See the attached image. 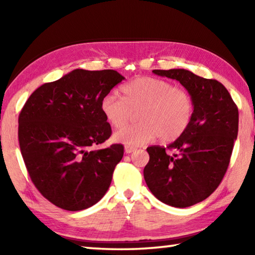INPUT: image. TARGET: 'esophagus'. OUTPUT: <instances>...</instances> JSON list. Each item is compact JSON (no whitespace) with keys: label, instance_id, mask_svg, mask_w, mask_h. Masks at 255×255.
<instances>
[{"label":"esophagus","instance_id":"esophagus-1","mask_svg":"<svg viewBox=\"0 0 255 255\" xmlns=\"http://www.w3.org/2000/svg\"><path fill=\"white\" fill-rule=\"evenodd\" d=\"M136 147H132V146H125V153L126 154H130L132 152H135Z\"/></svg>","mask_w":255,"mask_h":255}]
</instances>
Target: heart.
<instances>
[{
    "mask_svg": "<svg viewBox=\"0 0 255 255\" xmlns=\"http://www.w3.org/2000/svg\"><path fill=\"white\" fill-rule=\"evenodd\" d=\"M123 98L115 93L102 98L100 108L114 128H123L137 112L139 123L115 133V140L127 146H141L159 137L173 141L182 136L191 124L195 111L188 91L174 88L156 77H138L122 88Z\"/></svg>",
    "mask_w": 255,
    "mask_h": 255,
    "instance_id": "heart-1",
    "label": "heart"
}]
</instances>
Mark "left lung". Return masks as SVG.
I'll return each instance as SVG.
<instances>
[{
  "instance_id": "obj_1",
  "label": "left lung",
  "mask_w": 255,
  "mask_h": 255,
  "mask_svg": "<svg viewBox=\"0 0 255 255\" xmlns=\"http://www.w3.org/2000/svg\"><path fill=\"white\" fill-rule=\"evenodd\" d=\"M153 73L179 81L195 103L187 130L166 148L147 147L144 169L146 184L159 201L185 208L205 200L222 182L239 131V110L221 82L183 68Z\"/></svg>"
}]
</instances>
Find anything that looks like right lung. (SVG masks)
Returning a JSON list of instances; mask_svg holds the SVG:
<instances>
[{
    "mask_svg": "<svg viewBox=\"0 0 255 255\" xmlns=\"http://www.w3.org/2000/svg\"><path fill=\"white\" fill-rule=\"evenodd\" d=\"M125 77L114 70L67 73L38 88L19 115V144L30 179L59 208H89L106 195L124 146L92 150L111 136L100 103Z\"/></svg>",
    "mask_w": 255,
    "mask_h": 255,
    "instance_id": "obj_1",
    "label": "right lung"
}]
</instances>
